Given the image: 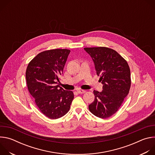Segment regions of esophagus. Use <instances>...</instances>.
Masks as SVG:
<instances>
[{
	"instance_id": "obj_1",
	"label": "esophagus",
	"mask_w": 155,
	"mask_h": 155,
	"mask_svg": "<svg viewBox=\"0 0 155 155\" xmlns=\"http://www.w3.org/2000/svg\"><path fill=\"white\" fill-rule=\"evenodd\" d=\"M77 92H78V93H79V94H83V93H84L86 92V91H84V90H83L79 89V90H77Z\"/></svg>"
}]
</instances>
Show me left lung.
Instances as JSON below:
<instances>
[{
    "mask_svg": "<svg viewBox=\"0 0 155 155\" xmlns=\"http://www.w3.org/2000/svg\"><path fill=\"white\" fill-rule=\"evenodd\" d=\"M92 58L102 91H94L95 99L89 105L90 111L105 119L114 115L127 96L131 84L127 61L115 50L107 47L84 48Z\"/></svg>",
    "mask_w": 155,
    "mask_h": 155,
    "instance_id": "left-lung-1",
    "label": "left lung"
}]
</instances>
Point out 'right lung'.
Listing matches in <instances>:
<instances>
[{"label": "right lung", "mask_w": 155, "mask_h": 155, "mask_svg": "<svg viewBox=\"0 0 155 155\" xmlns=\"http://www.w3.org/2000/svg\"><path fill=\"white\" fill-rule=\"evenodd\" d=\"M71 50L53 49L38 53L26 72L28 90L40 112L51 120L67 114L74 97L71 91L57 85Z\"/></svg>", "instance_id": "obj_1"}]
</instances>
